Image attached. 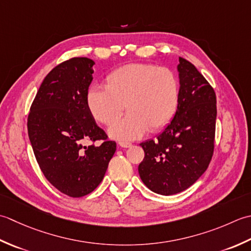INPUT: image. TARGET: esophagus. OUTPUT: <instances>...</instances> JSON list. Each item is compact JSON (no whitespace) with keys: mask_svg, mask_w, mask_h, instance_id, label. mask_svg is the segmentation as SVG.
Segmentation results:
<instances>
[{"mask_svg":"<svg viewBox=\"0 0 251 251\" xmlns=\"http://www.w3.org/2000/svg\"><path fill=\"white\" fill-rule=\"evenodd\" d=\"M119 146L124 147V148H127V147H131L132 144L129 142H119Z\"/></svg>","mask_w":251,"mask_h":251,"instance_id":"1","label":"esophagus"}]
</instances>
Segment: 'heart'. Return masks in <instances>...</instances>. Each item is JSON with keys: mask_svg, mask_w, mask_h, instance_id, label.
<instances>
[{"mask_svg": "<svg viewBox=\"0 0 251 251\" xmlns=\"http://www.w3.org/2000/svg\"><path fill=\"white\" fill-rule=\"evenodd\" d=\"M105 88H91L86 106L93 118L106 126L126 108L129 114L109 129L115 139L135 140L148 130L161 131L177 109L180 86L176 74L167 67L142 63L122 66L106 76Z\"/></svg>", "mask_w": 251, "mask_h": 251, "instance_id": "obj_1", "label": "heart"}]
</instances>
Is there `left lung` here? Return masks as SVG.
<instances>
[{"label": "left lung", "mask_w": 251, "mask_h": 251, "mask_svg": "<svg viewBox=\"0 0 251 251\" xmlns=\"http://www.w3.org/2000/svg\"><path fill=\"white\" fill-rule=\"evenodd\" d=\"M180 97L172 121L157 140L142 143L143 183L154 193L173 195L193 185L210 163L214 150L217 97L190 61L178 58Z\"/></svg>", "instance_id": "1"}]
</instances>
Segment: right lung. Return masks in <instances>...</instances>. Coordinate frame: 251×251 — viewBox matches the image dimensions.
<instances>
[{"mask_svg": "<svg viewBox=\"0 0 251 251\" xmlns=\"http://www.w3.org/2000/svg\"><path fill=\"white\" fill-rule=\"evenodd\" d=\"M94 64L74 57L56 66L44 78L28 116L29 140L41 171L70 197L93 192L116 151V142L107 141L86 106ZM96 140L103 143L95 146Z\"/></svg>", "mask_w": 251, "mask_h": 251, "instance_id": "obj_1", "label": "right lung"}]
</instances>
